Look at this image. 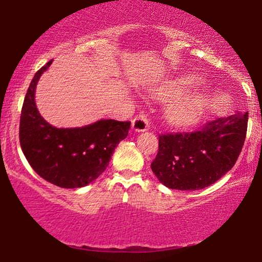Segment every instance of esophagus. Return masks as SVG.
<instances>
[{
    "label": "esophagus",
    "instance_id": "obj_1",
    "mask_svg": "<svg viewBox=\"0 0 262 262\" xmlns=\"http://www.w3.org/2000/svg\"><path fill=\"white\" fill-rule=\"evenodd\" d=\"M150 127V120H148L147 115L145 112H140L134 117V120L132 121V128L135 132H145Z\"/></svg>",
    "mask_w": 262,
    "mask_h": 262
}]
</instances>
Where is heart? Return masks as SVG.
<instances>
[{"label":"heart","mask_w":262,"mask_h":262,"mask_svg":"<svg viewBox=\"0 0 262 262\" xmlns=\"http://www.w3.org/2000/svg\"><path fill=\"white\" fill-rule=\"evenodd\" d=\"M194 83V79L183 78L171 84H167L154 92V97L158 100H171L165 107L168 120L177 125H192L201 120L205 111V99L200 95H177L181 91Z\"/></svg>","instance_id":"b5f03b06"}]
</instances>
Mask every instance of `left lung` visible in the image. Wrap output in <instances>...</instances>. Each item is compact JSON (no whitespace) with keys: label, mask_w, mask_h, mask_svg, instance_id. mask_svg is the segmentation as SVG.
Wrapping results in <instances>:
<instances>
[{"label":"left lung","mask_w":262,"mask_h":262,"mask_svg":"<svg viewBox=\"0 0 262 262\" xmlns=\"http://www.w3.org/2000/svg\"><path fill=\"white\" fill-rule=\"evenodd\" d=\"M248 128V112L207 122L194 132L161 134L151 169L164 186L192 191L224 177L236 163Z\"/></svg>","instance_id":"left-lung-1"}]
</instances>
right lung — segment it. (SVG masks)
<instances>
[{
	"instance_id": "obj_1",
	"label": "right lung",
	"mask_w": 262,
	"mask_h": 262,
	"mask_svg": "<svg viewBox=\"0 0 262 262\" xmlns=\"http://www.w3.org/2000/svg\"><path fill=\"white\" fill-rule=\"evenodd\" d=\"M48 61L36 72L26 92L19 140L26 160L39 177L62 188L83 187L106 169L130 122L100 120L82 128H55L39 115L35 89Z\"/></svg>"
}]
</instances>
